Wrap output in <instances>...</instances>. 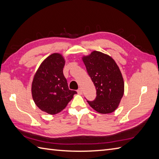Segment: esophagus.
<instances>
[{
	"label": "esophagus",
	"mask_w": 159,
	"mask_h": 159,
	"mask_svg": "<svg viewBox=\"0 0 159 159\" xmlns=\"http://www.w3.org/2000/svg\"><path fill=\"white\" fill-rule=\"evenodd\" d=\"M77 92L79 94H80V95H81V94L83 93V91H82V89L81 88H79V89L77 90Z\"/></svg>",
	"instance_id": "1"
}]
</instances>
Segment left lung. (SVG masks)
I'll return each mask as SVG.
<instances>
[{
    "label": "left lung",
    "instance_id": "obj_1",
    "mask_svg": "<svg viewBox=\"0 0 159 159\" xmlns=\"http://www.w3.org/2000/svg\"><path fill=\"white\" fill-rule=\"evenodd\" d=\"M82 59L96 89L95 100H87V102L100 113L113 112L119 106L124 92L119 67L112 57L96 50L83 56Z\"/></svg>",
    "mask_w": 159,
    "mask_h": 159
}]
</instances>
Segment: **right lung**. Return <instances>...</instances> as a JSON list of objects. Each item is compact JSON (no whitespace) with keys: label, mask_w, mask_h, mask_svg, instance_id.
I'll use <instances>...</instances> for the list:
<instances>
[{"label":"right lung","mask_w":159,"mask_h":159,"mask_svg":"<svg viewBox=\"0 0 159 159\" xmlns=\"http://www.w3.org/2000/svg\"><path fill=\"white\" fill-rule=\"evenodd\" d=\"M64 65L63 56L53 53L43 60L33 80L31 93L34 102L40 110L50 115L65 109L77 93L69 89L63 73Z\"/></svg>","instance_id":"1"}]
</instances>
